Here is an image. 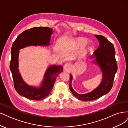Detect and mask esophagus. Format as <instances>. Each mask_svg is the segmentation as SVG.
I'll use <instances>...</instances> for the list:
<instances>
[{
	"instance_id": "esophagus-1",
	"label": "esophagus",
	"mask_w": 128,
	"mask_h": 128,
	"mask_svg": "<svg viewBox=\"0 0 128 128\" xmlns=\"http://www.w3.org/2000/svg\"><path fill=\"white\" fill-rule=\"evenodd\" d=\"M72 66H71V64L70 63H66L64 66V69L66 71H70V70H71Z\"/></svg>"
}]
</instances>
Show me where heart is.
Segmentation results:
<instances>
[{
    "instance_id": "obj_1",
    "label": "heart",
    "mask_w": 128,
    "mask_h": 128,
    "mask_svg": "<svg viewBox=\"0 0 128 128\" xmlns=\"http://www.w3.org/2000/svg\"><path fill=\"white\" fill-rule=\"evenodd\" d=\"M87 43V41L84 38H76L74 39L71 44V47L73 49H78L84 46Z\"/></svg>"
}]
</instances>
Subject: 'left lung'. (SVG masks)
Here are the masks:
<instances>
[{
    "mask_svg": "<svg viewBox=\"0 0 128 128\" xmlns=\"http://www.w3.org/2000/svg\"><path fill=\"white\" fill-rule=\"evenodd\" d=\"M98 40L100 46L94 52L93 56L95 57L94 63L100 66L102 73V80L97 88L92 92L79 94L72 87V76H70L69 86L73 94L78 100L82 101H91L97 100L108 94L112 89L115 74L118 70L117 63L115 59V51L113 44L102 35H95Z\"/></svg>",
    "mask_w": 128,
    "mask_h": 128,
    "instance_id": "left-lung-1",
    "label": "left lung"
}]
</instances>
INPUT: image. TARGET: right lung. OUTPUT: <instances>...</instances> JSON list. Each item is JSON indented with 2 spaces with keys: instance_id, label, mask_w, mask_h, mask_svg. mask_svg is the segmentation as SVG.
Instances as JSON below:
<instances>
[{
  "instance_id": "add662e5",
  "label": "right lung",
  "mask_w": 128,
  "mask_h": 128,
  "mask_svg": "<svg viewBox=\"0 0 128 128\" xmlns=\"http://www.w3.org/2000/svg\"><path fill=\"white\" fill-rule=\"evenodd\" d=\"M52 29L48 27H34L23 31L14 41L11 49V60L10 68L17 92L31 100H40L50 94L56 79L63 71L60 65H52L48 68L44 75L42 84L39 88L28 85L19 73V50L28 46H49Z\"/></svg>"
}]
</instances>
